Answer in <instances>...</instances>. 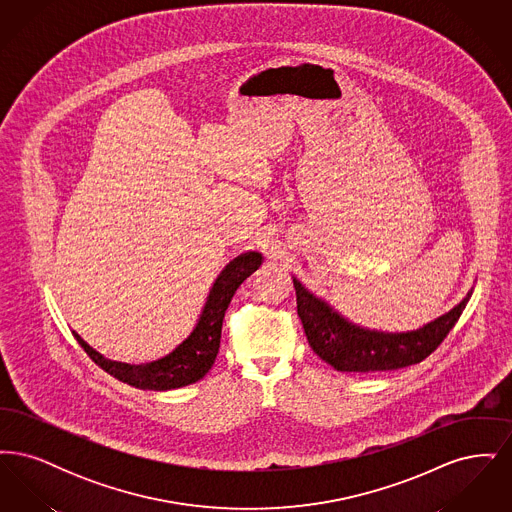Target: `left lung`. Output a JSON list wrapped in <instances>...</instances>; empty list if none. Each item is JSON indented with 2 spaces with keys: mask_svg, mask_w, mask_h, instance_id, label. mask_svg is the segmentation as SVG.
I'll return each mask as SVG.
<instances>
[{
  "mask_svg": "<svg viewBox=\"0 0 512 512\" xmlns=\"http://www.w3.org/2000/svg\"><path fill=\"white\" fill-rule=\"evenodd\" d=\"M293 288L297 295V315L309 345L338 372H384L424 361L447 338L472 295L470 290L449 313L416 330L380 332L353 324L324 299L309 292L295 276Z\"/></svg>",
  "mask_w": 512,
  "mask_h": 512,
  "instance_id": "obj_1",
  "label": "left lung"
}]
</instances>
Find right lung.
I'll return each mask as SVG.
<instances>
[{"instance_id":"1","label":"right lung","mask_w":512,"mask_h":512,"mask_svg":"<svg viewBox=\"0 0 512 512\" xmlns=\"http://www.w3.org/2000/svg\"><path fill=\"white\" fill-rule=\"evenodd\" d=\"M263 263V255L257 251H247L232 259L220 270L217 280L213 282L207 301L197 318L192 334L176 345L163 359L151 361L146 365H126L109 361L92 349L76 332L74 338L84 347L90 359L101 366L107 374L121 380L124 384L138 390L169 391L190 386L201 380L215 363L220 347V332L224 313L234 297L236 290L242 286Z\"/></svg>"}]
</instances>
